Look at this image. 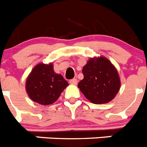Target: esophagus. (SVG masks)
<instances>
[{
	"label": "esophagus",
	"instance_id": "obj_1",
	"mask_svg": "<svg viewBox=\"0 0 147 147\" xmlns=\"http://www.w3.org/2000/svg\"><path fill=\"white\" fill-rule=\"evenodd\" d=\"M70 84H71V85H77V80L76 79H72V80H71L69 81Z\"/></svg>",
	"mask_w": 147,
	"mask_h": 147
}]
</instances>
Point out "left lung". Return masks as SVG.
Listing matches in <instances>:
<instances>
[{
    "instance_id": "8db88e82",
    "label": "left lung",
    "mask_w": 147,
    "mask_h": 147,
    "mask_svg": "<svg viewBox=\"0 0 147 147\" xmlns=\"http://www.w3.org/2000/svg\"><path fill=\"white\" fill-rule=\"evenodd\" d=\"M84 79L78 88L93 104H105L113 99L121 86L115 66L104 57L90 58L82 68Z\"/></svg>"
}]
</instances>
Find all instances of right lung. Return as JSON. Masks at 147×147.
Listing matches in <instances>:
<instances>
[{"label":"right lung","mask_w":147,"mask_h":147,"mask_svg":"<svg viewBox=\"0 0 147 147\" xmlns=\"http://www.w3.org/2000/svg\"><path fill=\"white\" fill-rule=\"evenodd\" d=\"M67 85L63 76L54 72L52 63H40L28 75L26 89L32 101L48 105L54 103Z\"/></svg>","instance_id":"right-lung-1"}]
</instances>
